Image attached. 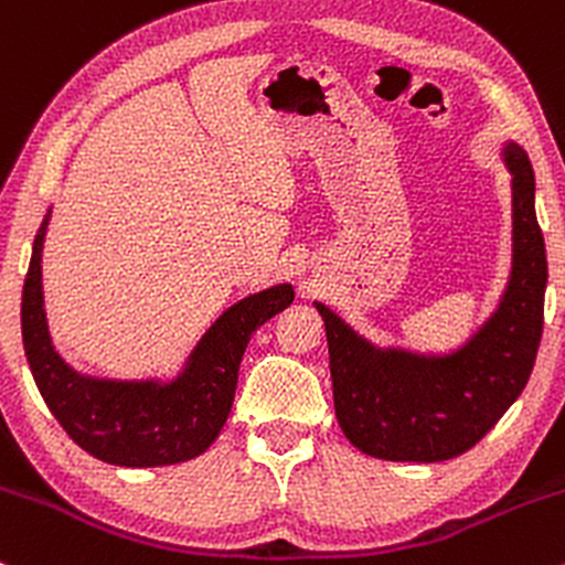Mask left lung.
<instances>
[{"label": "left lung", "instance_id": "1", "mask_svg": "<svg viewBox=\"0 0 565 565\" xmlns=\"http://www.w3.org/2000/svg\"><path fill=\"white\" fill-rule=\"evenodd\" d=\"M502 161L512 193L510 276L497 308L462 345L446 353L380 348L332 308L313 302L327 327L337 423L369 457L391 462L459 457L526 387L542 340L547 255L526 151L504 140Z\"/></svg>", "mask_w": 565, "mask_h": 565}]
</instances>
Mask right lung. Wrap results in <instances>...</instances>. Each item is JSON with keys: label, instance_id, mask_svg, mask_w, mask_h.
<instances>
[{"label": "right lung", "instance_id": "right-lung-1", "mask_svg": "<svg viewBox=\"0 0 565 565\" xmlns=\"http://www.w3.org/2000/svg\"><path fill=\"white\" fill-rule=\"evenodd\" d=\"M44 215L23 284L21 329L31 374L44 404L74 444L119 468H161L199 457L215 444L236 395L249 337L295 300L291 284L246 295L212 321L172 377L111 380L76 372L50 334L42 287Z\"/></svg>", "mask_w": 565, "mask_h": 565}]
</instances>
